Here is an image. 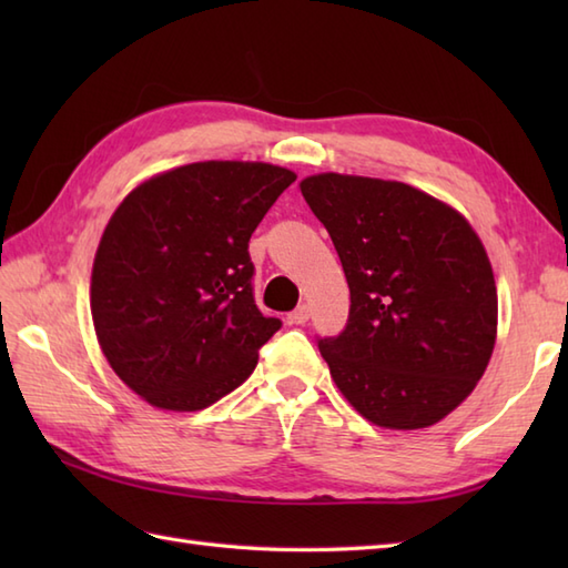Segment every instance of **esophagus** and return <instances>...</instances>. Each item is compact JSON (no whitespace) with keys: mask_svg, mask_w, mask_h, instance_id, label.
I'll list each match as a JSON object with an SVG mask.
<instances>
[{"mask_svg":"<svg viewBox=\"0 0 568 568\" xmlns=\"http://www.w3.org/2000/svg\"><path fill=\"white\" fill-rule=\"evenodd\" d=\"M307 320H310V307L307 305H300L291 312V315H287V322H291V324H305Z\"/></svg>","mask_w":568,"mask_h":568,"instance_id":"1","label":"esophagus"}]
</instances>
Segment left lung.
<instances>
[{
    "instance_id": "1",
    "label": "left lung",
    "mask_w": 568,
    "mask_h": 568,
    "mask_svg": "<svg viewBox=\"0 0 568 568\" xmlns=\"http://www.w3.org/2000/svg\"><path fill=\"white\" fill-rule=\"evenodd\" d=\"M300 190L352 293L346 327L317 339L336 388L378 427L434 425L476 388L496 344L484 244L456 210L395 180L322 173Z\"/></svg>"
}]
</instances>
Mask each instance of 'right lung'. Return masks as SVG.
<instances>
[{
	"label": "right lung",
	"instance_id": "obj_1",
	"mask_svg": "<svg viewBox=\"0 0 568 568\" xmlns=\"http://www.w3.org/2000/svg\"><path fill=\"white\" fill-rule=\"evenodd\" d=\"M295 183L268 163H190L139 185L92 265L94 332L114 373L155 407L192 413L244 383L283 327L253 300L248 239Z\"/></svg>",
	"mask_w": 568,
	"mask_h": 568
}]
</instances>
